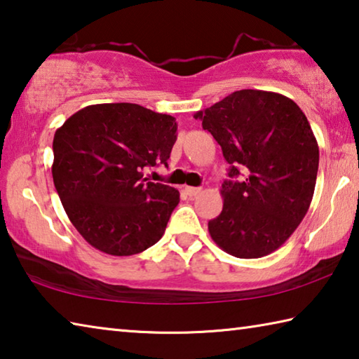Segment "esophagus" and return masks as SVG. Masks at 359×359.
Listing matches in <instances>:
<instances>
[{
	"label": "esophagus",
	"instance_id": "esophagus-1",
	"mask_svg": "<svg viewBox=\"0 0 359 359\" xmlns=\"http://www.w3.org/2000/svg\"><path fill=\"white\" fill-rule=\"evenodd\" d=\"M185 193L188 196H196V194L201 193V188L199 187H185Z\"/></svg>",
	"mask_w": 359,
	"mask_h": 359
}]
</instances>
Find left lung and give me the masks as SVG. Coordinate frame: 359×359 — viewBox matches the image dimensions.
Masks as SVG:
<instances>
[{
    "label": "left lung",
    "instance_id": "1",
    "mask_svg": "<svg viewBox=\"0 0 359 359\" xmlns=\"http://www.w3.org/2000/svg\"><path fill=\"white\" fill-rule=\"evenodd\" d=\"M229 165L223 209L209 222L215 244L261 258L285 244L306 217L318 172V144L293 100L239 90L194 114Z\"/></svg>",
    "mask_w": 359,
    "mask_h": 359
}]
</instances>
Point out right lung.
<instances>
[{
    "instance_id": "obj_1",
    "label": "right lung",
    "mask_w": 359,
    "mask_h": 359,
    "mask_svg": "<svg viewBox=\"0 0 359 359\" xmlns=\"http://www.w3.org/2000/svg\"><path fill=\"white\" fill-rule=\"evenodd\" d=\"M175 139L174 117L131 102L87 106L55 131L53 184L90 245L130 257L161 239L180 194L142 171L168 166Z\"/></svg>"
}]
</instances>
